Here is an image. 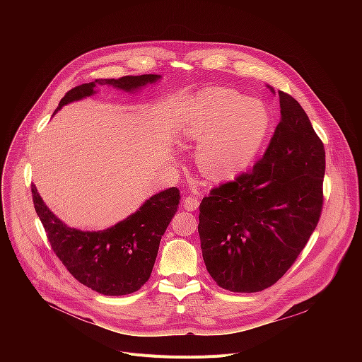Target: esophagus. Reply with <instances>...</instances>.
Masks as SVG:
<instances>
[{
	"label": "esophagus",
	"instance_id": "esophagus-1",
	"mask_svg": "<svg viewBox=\"0 0 362 362\" xmlns=\"http://www.w3.org/2000/svg\"><path fill=\"white\" fill-rule=\"evenodd\" d=\"M183 206H185L186 211L193 212V211H196L199 208V200L196 197H193V196H186Z\"/></svg>",
	"mask_w": 362,
	"mask_h": 362
}]
</instances>
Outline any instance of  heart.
Here are the masks:
<instances>
[{
    "label": "heart",
    "mask_w": 362,
    "mask_h": 362,
    "mask_svg": "<svg viewBox=\"0 0 362 362\" xmlns=\"http://www.w3.org/2000/svg\"><path fill=\"white\" fill-rule=\"evenodd\" d=\"M272 117L261 100L246 98L230 88L200 94L183 113L179 134L196 141V165L212 180H226L243 172L262 148Z\"/></svg>",
    "instance_id": "b5f03b06"
}]
</instances>
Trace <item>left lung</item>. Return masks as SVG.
Segmentation results:
<instances>
[{"label": "left lung", "instance_id": "1", "mask_svg": "<svg viewBox=\"0 0 362 362\" xmlns=\"http://www.w3.org/2000/svg\"><path fill=\"white\" fill-rule=\"evenodd\" d=\"M279 105L281 122L262 159L214 187L199 206L206 269L230 292H259L278 282L321 218L324 143L292 95L279 91Z\"/></svg>", "mask_w": 362, "mask_h": 362}]
</instances>
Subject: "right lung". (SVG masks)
Instances as JSON below:
<instances>
[{"mask_svg": "<svg viewBox=\"0 0 362 362\" xmlns=\"http://www.w3.org/2000/svg\"><path fill=\"white\" fill-rule=\"evenodd\" d=\"M159 78L158 74H143L84 83L66 93L56 112L71 101L94 94L95 86L107 84L133 91ZM31 193L47 239L67 271L80 284L109 296L133 293L148 281L162 236L180 200L179 189L170 187L151 196L136 214L117 225L100 232H83L69 228L54 216L33 183Z\"/></svg>", "mask_w": 362, "mask_h": 362, "instance_id": "1", "label": "right lung"}]
</instances>
